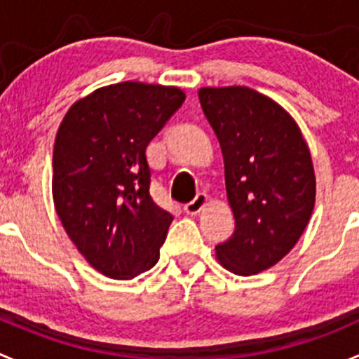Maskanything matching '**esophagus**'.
Masks as SVG:
<instances>
[{
  "mask_svg": "<svg viewBox=\"0 0 359 359\" xmlns=\"http://www.w3.org/2000/svg\"><path fill=\"white\" fill-rule=\"evenodd\" d=\"M207 203H208L207 194L200 193V194H196V198H194L193 201H189L187 205H184V210H186V214H189V215H196L203 210L205 205Z\"/></svg>",
  "mask_w": 359,
  "mask_h": 359,
  "instance_id": "obj_1",
  "label": "esophagus"
}]
</instances>
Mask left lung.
Masks as SVG:
<instances>
[{
    "mask_svg": "<svg viewBox=\"0 0 359 359\" xmlns=\"http://www.w3.org/2000/svg\"><path fill=\"white\" fill-rule=\"evenodd\" d=\"M198 96L221 144L235 215V231L215 256L236 276L259 273L279 263L307 228L316 201L311 151L293 117L254 89L203 87Z\"/></svg>",
    "mask_w": 359,
    "mask_h": 359,
    "instance_id": "1",
    "label": "left lung"
}]
</instances>
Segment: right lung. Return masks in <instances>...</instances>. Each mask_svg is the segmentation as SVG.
I'll list each match as a JSON object with an SVG mask.
<instances>
[{
    "label": "right lung",
    "instance_id": "right-lung-1",
    "mask_svg": "<svg viewBox=\"0 0 359 359\" xmlns=\"http://www.w3.org/2000/svg\"><path fill=\"white\" fill-rule=\"evenodd\" d=\"M184 100L179 87L114 83L73 103L55 135V212L87 263L110 279L158 263L173 215L152 200L145 149Z\"/></svg>",
    "mask_w": 359,
    "mask_h": 359
}]
</instances>
